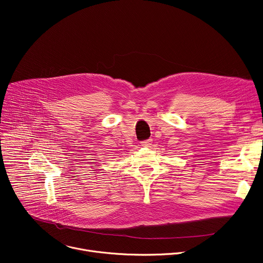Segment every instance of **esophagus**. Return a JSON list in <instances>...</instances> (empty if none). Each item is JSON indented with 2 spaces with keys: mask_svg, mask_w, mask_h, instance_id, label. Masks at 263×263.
Instances as JSON below:
<instances>
[{
  "mask_svg": "<svg viewBox=\"0 0 263 263\" xmlns=\"http://www.w3.org/2000/svg\"><path fill=\"white\" fill-rule=\"evenodd\" d=\"M151 144H152V139H151V138H150V139H147V140L140 141V145H141L142 147H149Z\"/></svg>",
  "mask_w": 263,
  "mask_h": 263,
  "instance_id": "obj_1",
  "label": "esophagus"
}]
</instances>
